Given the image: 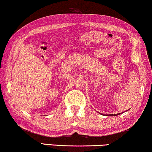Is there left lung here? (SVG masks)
Instances as JSON below:
<instances>
[{
	"mask_svg": "<svg viewBox=\"0 0 152 152\" xmlns=\"http://www.w3.org/2000/svg\"><path fill=\"white\" fill-rule=\"evenodd\" d=\"M120 113H118L117 115H120ZM111 115H113V114H111Z\"/></svg>",
	"mask_w": 152,
	"mask_h": 152,
	"instance_id": "obj_1",
	"label": "left lung"
}]
</instances>
